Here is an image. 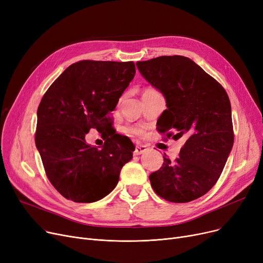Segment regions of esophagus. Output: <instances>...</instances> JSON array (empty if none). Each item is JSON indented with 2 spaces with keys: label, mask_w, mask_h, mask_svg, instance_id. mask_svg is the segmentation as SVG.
Wrapping results in <instances>:
<instances>
[{
  "label": "esophagus",
  "mask_w": 263,
  "mask_h": 263,
  "mask_svg": "<svg viewBox=\"0 0 263 263\" xmlns=\"http://www.w3.org/2000/svg\"><path fill=\"white\" fill-rule=\"evenodd\" d=\"M147 150H148L147 146H145V145H137L135 147V150H134V155L135 156H140V155L144 154L145 151H147Z\"/></svg>",
  "instance_id": "34e87169"
}]
</instances>
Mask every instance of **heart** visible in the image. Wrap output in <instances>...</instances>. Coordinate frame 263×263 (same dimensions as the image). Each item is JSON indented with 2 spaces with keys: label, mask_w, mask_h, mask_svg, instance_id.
I'll list each match as a JSON object with an SVG mask.
<instances>
[{
  "label": "heart",
  "mask_w": 263,
  "mask_h": 263,
  "mask_svg": "<svg viewBox=\"0 0 263 263\" xmlns=\"http://www.w3.org/2000/svg\"><path fill=\"white\" fill-rule=\"evenodd\" d=\"M145 91H156L154 89H146ZM127 132L128 133H131V134H134V135H140L142 136L144 133H145V128L143 126H134V127H129L127 129Z\"/></svg>",
  "instance_id": "obj_1"
}]
</instances>
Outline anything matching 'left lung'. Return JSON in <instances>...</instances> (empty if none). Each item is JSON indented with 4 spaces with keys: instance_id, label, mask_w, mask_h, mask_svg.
<instances>
[{
    "instance_id": "8db88e82",
    "label": "left lung",
    "mask_w": 263,
    "mask_h": 263,
    "mask_svg": "<svg viewBox=\"0 0 263 263\" xmlns=\"http://www.w3.org/2000/svg\"><path fill=\"white\" fill-rule=\"evenodd\" d=\"M136 67L166 100L167 109L157 122L159 131L174 130L173 139H186L176 161L163 156L162 167L149 176L151 186L172 202L195 200L216 183L233 146L228 95L201 67L181 55L137 62Z\"/></svg>"
}]
</instances>
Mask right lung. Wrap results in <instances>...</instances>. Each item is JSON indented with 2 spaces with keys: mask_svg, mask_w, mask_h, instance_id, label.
Returning a JSON list of instances; mask_svg holds the SVG:
<instances>
[{
  "mask_svg": "<svg viewBox=\"0 0 263 263\" xmlns=\"http://www.w3.org/2000/svg\"><path fill=\"white\" fill-rule=\"evenodd\" d=\"M135 76L133 62L81 61L69 66L44 95L37 109L36 147L52 185L76 202H93L112 192L135 149L109 130L110 112ZM96 128L106 140L90 146Z\"/></svg>",
  "mask_w": 263,
  "mask_h": 263,
  "instance_id": "obj_1",
  "label": "right lung"
}]
</instances>
